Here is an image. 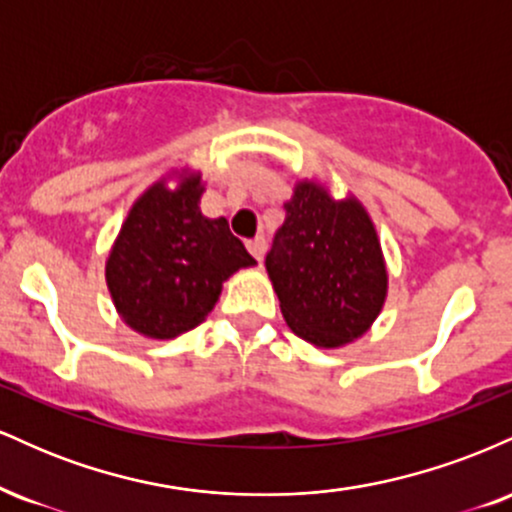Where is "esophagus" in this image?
Listing matches in <instances>:
<instances>
[{"mask_svg":"<svg viewBox=\"0 0 512 512\" xmlns=\"http://www.w3.org/2000/svg\"><path fill=\"white\" fill-rule=\"evenodd\" d=\"M245 245H248L250 255L255 257L257 262H260L262 255H264V238H252V240H248V243H245Z\"/></svg>","mask_w":512,"mask_h":512,"instance_id":"1","label":"esophagus"}]
</instances>
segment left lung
I'll return each mask as SVG.
<instances>
[{
	"label": "left lung",
	"mask_w": 512,
	"mask_h": 512,
	"mask_svg": "<svg viewBox=\"0 0 512 512\" xmlns=\"http://www.w3.org/2000/svg\"><path fill=\"white\" fill-rule=\"evenodd\" d=\"M267 274L291 332L320 349L363 337L387 298V264L361 199H334L327 182L296 180Z\"/></svg>",
	"instance_id": "obj_1"
}]
</instances>
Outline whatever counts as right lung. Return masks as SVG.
<instances>
[{"instance_id": "add662e5", "label": "right lung", "mask_w": 512, "mask_h": 512, "mask_svg": "<svg viewBox=\"0 0 512 512\" xmlns=\"http://www.w3.org/2000/svg\"><path fill=\"white\" fill-rule=\"evenodd\" d=\"M204 180L168 170L134 199L105 260V284L122 322L146 339H175L207 320L223 281L255 267L226 219L199 209Z\"/></svg>"}]
</instances>
